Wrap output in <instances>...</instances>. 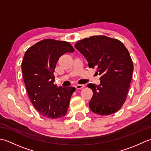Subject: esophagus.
Segmentation results:
<instances>
[{
  "label": "esophagus",
  "instance_id": "esophagus-1",
  "mask_svg": "<svg viewBox=\"0 0 151 151\" xmlns=\"http://www.w3.org/2000/svg\"><path fill=\"white\" fill-rule=\"evenodd\" d=\"M84 87H85V86L84 84H77L75 86L76 89H81Z\"/></svg>",
  "mask_w": 151,
  "mask_h": 151
}]
</instances>
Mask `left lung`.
<instances>
[{"mask_svg": "<svg viewBox=\"0 0 151 151\" xmlns=\"http://www.w3.org/2000/svg\"><path fill=\"white\" fill-rule=\"evenodd\" d=\"M75 47L88 60L90 68L96 67L101 76L100 85L89 84L93 91L89 103L96 114L108 115L123 106L130 87L134 65L123 43L106 36H93L78 41Z\"/></svg>", "mask_w": 151, "mask_h": 151, "instance_id": "left-lung-1", "label": "left lung"}]
</instances>
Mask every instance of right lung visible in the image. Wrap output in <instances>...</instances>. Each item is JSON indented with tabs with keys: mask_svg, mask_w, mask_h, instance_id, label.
<instances>
[{
	"mask_svg": "<svg viewBox=\"0 0 151 151\" xmlns=\"http://www.w3.org/2000/svg\"><path fill=\"white\" fill-rule=\"evenodd\" d=\"M75 49L69 42L43 40L25 52L21 69L28 97L38 113L45 117L60 118L68 110L75 88L54 84V69L60 58Z\"/></svg>",
	"mask_w": 151,
	"mask_h": 151,
	"instance_id": "obj_1",
	"label": "right lung"
}]
</instances>
